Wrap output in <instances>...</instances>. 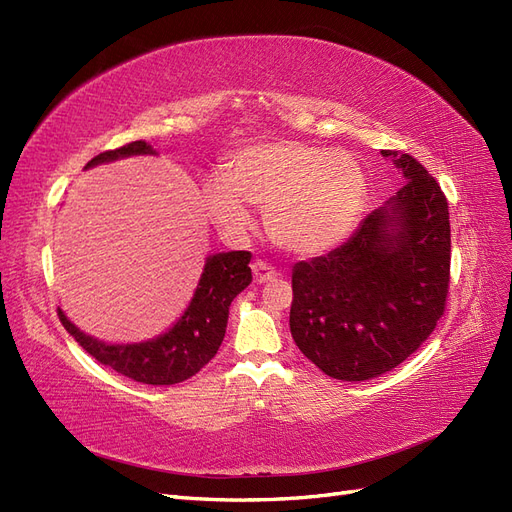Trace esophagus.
Wrapping results in <instances>:
<instances>
[{"label":"esophagus","mask_w":512,"mask_h":512,"mask_svg":"<svg viewBox=\"0 0 512 512\" xmlns=\"http://www.w3.org/2000/svg\"><path fill=\"white\" fill-rule=\"evenodd\" d=\"M252 273H254L256 284H269V281H273L277 277V271L273 267H269L267 262H262V260H256L252 264Z\"/></svg>","instance_id":"esophagus-1"}]
</instances>
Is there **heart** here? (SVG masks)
<instances>
[{
  "mask_svg": "<svg viewBox=\"0 0 512 512\" xmlns=\"http://www.w3.org/2000/svg\"><path fill=\"white\" fill-rule=\"evenodd\" d=\"M366 173L345 150L294 139L239 150L222 178L203 186V207L222 233L252 226L248 205L264 209V228L277 248L298 256L324 254L354 231L366 203Z\"/></svg>",
  "mask_w": 512,
  "mask_h": 512,
  "instance_id": "heart-1",
  "label": "heart"
}]
</instances>
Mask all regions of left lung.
<instances>
[{
    "mask_svg": "<svg viewBox=\"0 0 512 512\" xmlns=\"http://www.w3.org/2000/svg\"><path fill=\"white\" fill-rule=\"evenodd\" d=\"M381 154L407 182L337 250L292 269V339L341 381L373 379L407 360L447 301L451 226L443 190L413 156Z\"/></svg>",
    "mask_w": 512,
    "mask_h": 512,
    "instance_id": "left-lung-1",
    "label": "left lung"
}]
</instances>
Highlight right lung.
<instances>
[{"mask_svg": "<svg viewBox=\"0 0 512 512\" xmlns=\"http://www.w3.org/2000/svg\"><path fill=\"white\" fill-rule=\"evenodd\" d=\"M146 154H156V150L139 139L118 150L101 152L93 161H88L84 169ZM250 258V252H220L207 256L197 290L180 320L167 332L142 343L99 341L82 332L63 309H59V320L88 354L116 373L148 385L182 383L197 375L222 345L228 307L239 292L252 284Z\"/></svg>", "mask_w": 512, "mask_h": 512, "instance_id": "1", "label": "right lung"}]
</instances>
